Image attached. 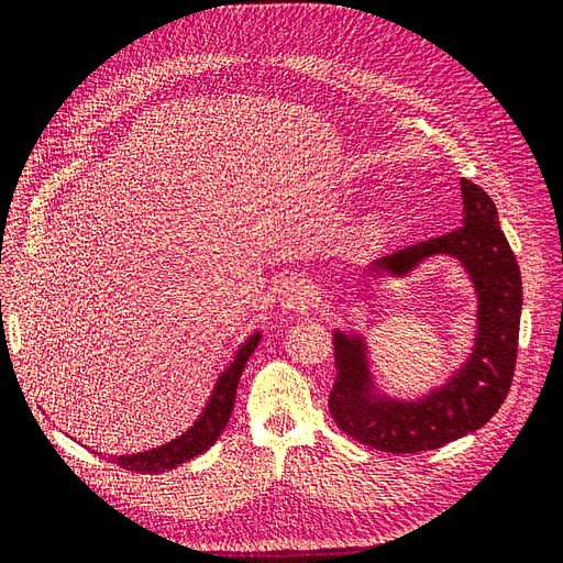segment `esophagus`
Masks as SVG:
<instances>
[{"label": "esophagus", "instance_id": "esophagus-1", "mask_svg": "<svg viewBox=\"0 0 563 563\" xmlns=\"http://www.w3.org/2000/svg\"><path fill=\"white\" fill-rule=\"evenodd\" d=\"M312 282L302 275L288 277L279 288V305L284 310L302 312L312 302Z\"/></svg>", "mask_w": 563, "mask_h": 563}]
</instances>
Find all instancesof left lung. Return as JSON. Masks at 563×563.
Returning <instances> with one entry per match:
<instances>
[{
	"instance_id": "obj_1",
	"label": "left lung",
	"mask_w": 563,
	"mask_h": 563,
	"mask_svg": "<svg viewBox=\"0 0 563 563\" xmlns=\"http://www.w3.org/2000/svg\"><path fill=\"white\" fill-rule=\"evenodd\" d=\"M463 228L399 249L368 265V275L395 282L446 255L465 269L476 296L472 347L439 387L416 399L389 395L373 371L362 331L333 329L335 383L329 411L352 439L385 453L432 451L479 430L498 413L515 376L521 275L500 230L493 199L472 180H460Z\"/></svg>"
}]
</instances>
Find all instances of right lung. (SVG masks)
Wrapping results in <instances>:
<instances>
[{
  "label": "right lung",
  "mask_w": 563,
  "mask_h": 563,
  "mask_svg": "<svg viewBox=\"0 0 563 563\" xmlns=\"http://www.w3.org/2000/svg\"><path fill=\"white\" fill-rule=\"evenodd\" d=\"M261 335H263L261 329L253 331L240 345V350L234 352L232 362L218 376L211 395H209V401L203 404L197 420L180 437L166 441V444H162L157 449H150V451L131 453V455H112L114 463L122 465L124 470H131V472L157 474V472L174 470V467L187 463V460L201 455L203 451H209L216 444L220 432L225 430V424L232 416L236 385H240L242 371L249 362L251 352L261 343Z\"/></svg>",
  "instance_id": "add662e5"
}]
</instances>
